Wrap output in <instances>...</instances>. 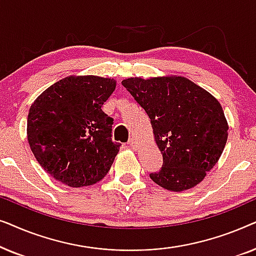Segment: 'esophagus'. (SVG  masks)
Wrapping results in <instances>:
<instances>
[{
  "mask_svg": "<svg viewBox=\"0 0 256 256\" xmlns=\"http://www.w3.org/2000/svg\"><path fill=\"white\" fill-rule=\"evenodd\" d=\"M128 144L130 146L132 149H138V142L136 141L135 138H130V140H129V143H128Z\"/></svg>",
  "mask_w": 256,
  "mask_h": 256,
  "instance_id": "1",
  "label": "esophagus"
}]
</instances>
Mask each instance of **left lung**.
I'll return each instance as SVG.
<instances>
[{
	"label": "left lung",
	"instance_id": "obj_1",
	"mask_svg": "<svg viewBox=\"0 0 256 256\" xmlns=\"http://www.w3.org/2000/svg\"><path fill=\"white\" fill-rule=\"evenodd\" d=\"M146 110L163 156L157 185L174 192L194 188L216 166L225 148L228 124L218 100L182 76L122 80Z\"/></svg>",
	"mask_w": 256,
	"mask_h": 256
}]
</instances>
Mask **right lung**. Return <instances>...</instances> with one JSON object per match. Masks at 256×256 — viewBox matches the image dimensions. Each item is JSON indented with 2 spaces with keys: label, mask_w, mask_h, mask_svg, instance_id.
<instances>
[{
  "label": "right lung",
  "mask_w": 256,
  "mask_h": 256,
  "mask_svg": "<svg viewBox=\"0 0 256 256\" xmlns=\"http://www.w3.org/2000/svg\"><path fill=\"white\" fill-rule=\"evenodd\" d=\"M116 80L68 76L31 104L26 136L40 166L70 188L88 186L106 176L120 150L112 141L113 118L101 107Z\"/></svg>",
  "instance_id": "obj_1"
}]
</instances>
